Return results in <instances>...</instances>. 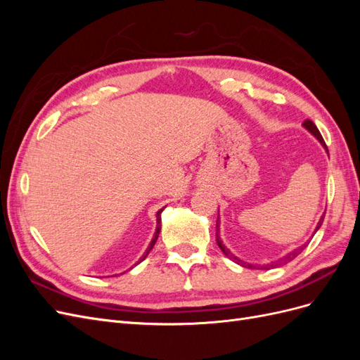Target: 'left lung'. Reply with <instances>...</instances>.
Returning a JSON list of instances; mask_svg holds the SVG:
<instances>
[{
    "label": "left lung",
    "instance_id": "1",
    "mask_svg": "<svg viewBox=\"0 0 360 360\" xmlns=\"http://www.w3.org/2000/svg\"><path fill=\"white\" fill-rule=\"evenodd\" d=\"M302 126H303L304 129H307L309 134H312L315 138L319 139V143L326 148V151H328V155H329V150H328V147H326V143H324V139H323L321 134L319 132L317 126H315V124L311 122V120H304ZM323 219H324V217L321 216V217H320V221H319V224H317V226H315V231H314V234L320 230V226H321V224H323ZM219 233H221V217H217V221H216V242H217V246L221 248V250H222V252H224L228 258L233 259L234 263L240 264L242 267H246V269L269 270V269H274V267H276V266H279V264H287L288 261H291V259L296 258V257L302 252V250H303L304 248H307V245H308V243H304V245H302V246H299V248H296V249H292L291 252H288L287 255H284V257H282V258H281V259H278V261H271V263H267V264H250V263H246V261L240 259L238 257H236L234 254H231V252H230V249H226V246H225V245L222 243V240H221V236H219Z\"/></svg>",
    "mask_w": 360,
    "mask_h": 360
}]
</instances>
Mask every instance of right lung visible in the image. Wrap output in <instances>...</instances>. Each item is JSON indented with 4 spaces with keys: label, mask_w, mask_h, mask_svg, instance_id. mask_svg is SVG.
<instances>
[{
    "label": "right lung",
    "mask_w": 360,
    "mask_h": 360,
    "mask_svg": "<svg viewBox=\"0 0 360 360\" xmlns=\"http://www.w3.org/2000/svg\"><path fill=\"white\" fill-rule=\"evenodd\" d=\"M163 209H165V207H162V209L156 213V233H155V236H153V238H151V242H150V245H148V248L146 249V252H144V255L139 258V261L138 263H141V261H143L148 254H150V250L153 249V246H155V243H156V240H158V237H159V233H160V222H162V219H160V214H162V212H163ZM136 263V264H138ZM115 276V275H114Z\"/></svg>",
    "instance_id": "1"
}]
</instances>
